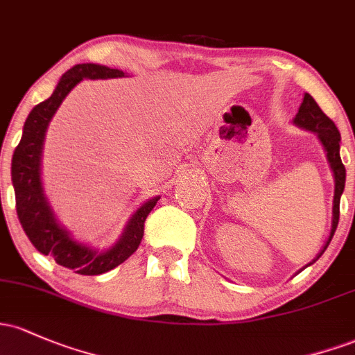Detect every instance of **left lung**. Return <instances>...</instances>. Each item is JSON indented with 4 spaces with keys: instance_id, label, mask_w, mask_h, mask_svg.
I'll use <instances>...</instances> for the list:
<instances>
[{
    "instance_id": "left-lung-1",
    "label": "left lung",
    "mask_w": 355,
    "mask_h": 355,
    "mask_svg": "<svg viewBox=\"0 0 355 355\" xmlns=\"http://www.w3.org/2000/svg\"><path fill=\"white\" fill-rule=\"evenodd\" d=\"M295 124L300 128H305V130L313 131L320 138L323 148L327 151V159L330 163V168L334 170V177H336V193H334V220H332V231H330L329 241L323 246L322 252L318 254V258L325 252L327 246L332 241L334 232H336L337 224H338V216H340V196L344 192L345 187V166L340 159V133H338L336 123L318 107V104L315 103V99L310 94H305L303 97L302 106L298 109V114L295 116Z\"/></svg>"
}]
</instances>
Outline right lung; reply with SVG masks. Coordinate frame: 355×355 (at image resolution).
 Masks as SVG:
<instances>
[{
	"mask_svg": "<svg viewBox=\"0 0 355 355\" xmlns=\"http://www.w3.org/2000/svg\"><path fill=\"white\" fill-rule=\"evenodd\" d=\"M118 69L97 64H77L62 76L53 94L37 104L23 126V136L11 159V180L17 197V214L23 231L42 254L53 256L57 264L79 275L94 276L114 270L124 263L141 244L148 214L157 205L158 197L151 198L136 210L128 222L116 246L97 254L92 249L76 243L65 229L57 224L53 212L44 197L40 182V155L45 131L65 96L83 79H112L123 77Z\"/></svg>",
	"mask_w": 355,
	"mask_h": 355,
	"instance_id": "obj_1",
	"label": "right lung"
}]
</instances>
